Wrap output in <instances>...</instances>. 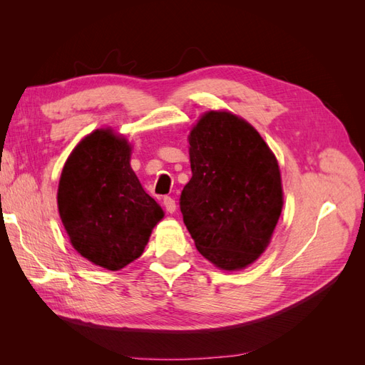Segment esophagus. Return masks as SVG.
I'll return each instance as SVG.
<instances>
[{
    "mask_svg": "<svg viewBox=\"0 0 365 365\" xmlns=\"http://www.w3.org/2000/svg\"><path fill=\"white\" fill-rule=\"evenodd\" d=\"M163 204H164L165 210H168L169 213H173L175 210H176L175 200H173V197H170V196H164V197H163Z\"/></svg>",
    "mask_w": 365,
    "mask_h": 365,
    "instance_id": "34e87169",
    "label": "esophagus"
}]
</instances>
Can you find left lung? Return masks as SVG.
Listing matches in <instances>:
<instances>
[{"label":"left lung","instance_id":"8db88e82","mask_svg":"<svg viewBox=\"0 0 365 365\" xmlns=\"http://www.w3.org/2000/svg\"><path fill=\"white\" fill-rule=\"evenodd\" d=\"M189 143L184 224L207 260L227 271L245 268L268 247L282 213L277 160L256 129L230 113H207Z\"/></svg>","mask_w":365,"mask_h":365}]
</instances>
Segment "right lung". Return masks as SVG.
Listing matches in <instances>:
<instances>
[{
    "instance_id": "1",
    "label": "right lung",
    "mask_w": 365,
    "mask_h": 365,
    "mask_svg": "<svg viewBox=\"0 0 365 365\" xmlns=\"http://www.w3.org/2000/svg\"><path fill=\"white\" fill-rule=\"evenodd\" d=\"M130 148L111 129H97L65 163L58 207L81 256L118 271L141 256L163 210L130 169Z\"/></svg>"
}]
</instances>
